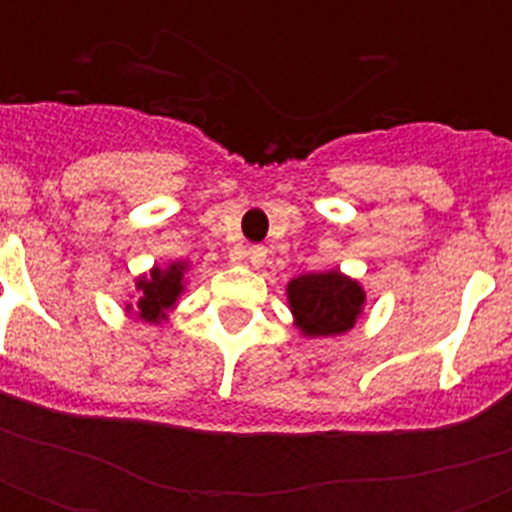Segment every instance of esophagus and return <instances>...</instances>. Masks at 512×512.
Instances as JSON below:
<instances>
[{"label":"esophagus","instance_id":"1","mask_svg":"<svg viewBox=\"0 0 512 512\" xmlns=\"http://www.w3.org/2000/svg\"><path fill=\"white\" fill-rule=\"evenodd\" d=\"M236 260H244V263H249L252 268H260V265L265 263V249L263 247L239 249V252H236Z\"/></svg>","mask_w":512,"mask_h":512}]
</instances>
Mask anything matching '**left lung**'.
Returning a JSON list of instances; mask_svg holds the SVG:
<instances>
[{
    "label": "left lung",
    "instance_id": "obj_1",
    "mask_svg": "<svg viewBox=\"0 0 512 512\" xmlns=\"http://www.w3.org/2000/svg\"><path fill=\"white\" fill-rule=\"evenodd\" d=\"M287 297L297 327L308 337H335L353 329L366 300L358 281L340 271L297 276L289 281Z\"/></svg>",
    "mask_w": 512,
    "mask_h": 512
}]
</instances>
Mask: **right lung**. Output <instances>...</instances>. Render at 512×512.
<instances>
[{
    "label": "right lung",
    "instance_id": "add662e5",
    "mask_svg": "<svg viewBox=\"0 0 512 512\" xmlns=\"http://www.w3.org/2000/svg\"><path fill=\"white\" fill-rule=\"evenodd\" d=\"M183 273L185 263H172L170 268H159L156 265L151 276L138 279L140 319L151 321V324H159V321L167 319V311L175 305L177 295L183 292ZM127 311H130V305H127Z\"/></svg>",
    "mask_w": 512,
    "mask_h": 512
}]
</instances>
